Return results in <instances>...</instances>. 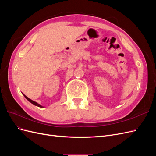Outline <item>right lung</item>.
<instances>
[{
  "mask_svg": "<svg viewBox=\"0 0 156 156\" xmlns=\"http://www.w3.org/2000/svg\"><path fill=\"white\" fill-rule=\"evenodd\" d=\"M23 95H24L25 98L27 99V100L28 101H30L31 103H32L33 105H36V106H37V107H42L41 105H40V104H38V103H36V102H35V101H32V100H30V99H29V98L27 97V96L25 95V94H23Z\"/></svg>",
  "mask_w": 156,
  "mask_h": 156,
  "instance_id": "add662e5",
  "label": "right lung"
}]
</instances>
